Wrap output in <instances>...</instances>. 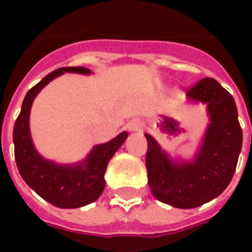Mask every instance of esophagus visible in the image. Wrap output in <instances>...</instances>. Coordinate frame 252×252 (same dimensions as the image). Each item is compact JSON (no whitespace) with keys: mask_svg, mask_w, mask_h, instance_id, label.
<instances>
[{"mask_svg":"<svg viewBox=\"0 0 252 252\" xmlns=\"http://www.w3.org/2000/svg\"><path fill=\"white\" fill-rule=\"evenodd\" d=\"M142 128V126H140V123L136 120L131 121V123H128V129L129 131H139Z\"/></svg>","mask_w":252,"mask_h":252,"instance_id":"obj_1","label":"esophagus"}]
</instances>
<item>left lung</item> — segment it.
Listing matches in <instances>:
<instances>
[{
	"label": "left lung",
	"mask_w": 252,
	"mask_h": 252,
	"mask_svg": "<svg viewBox=\"0 0 252 252\" xmlns=\"http://www.w3.org/2000/svg\"><path fill=\"white\" fill-rule=\"evenodd\" d=\"M188 98L206 104L209 126L191 162L177 163L146 133L148 186L157 200L190 209L209 202L225 190L235 174L243 132L235 99L213 78H204L188 92Z\"/></svg>",
	"instance_id": "1"
}]
</instances>
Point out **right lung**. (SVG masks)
I'll list each match as a JSON object with an SVG mask.
<instances>
[{
    "mask_svg": "<svg viewBox=\"0 0 252 252\" xmlns=\"http://www.w3.org/2000/svg\"><path fill=\"white\" fill-rule=\"evenodd\" d=\"M64 72L92 74L86 67H61L35 85L25 95L21 112L14 123L13 143L17 169L27 185L54 206L71 209L92 204L104 191L108 162L126 142L128 133L121 132L110 142L95 146L86 159L77 164H58L43 158L31 139V106L41 89Z\"/></svg>",
    "mask_w": 252,
    "mask_h": 252,
    "instance_id": "obj_1",
    "label": "right lung"
}]
</instances>
